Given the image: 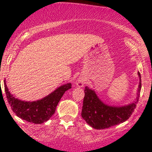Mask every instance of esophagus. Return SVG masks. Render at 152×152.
<instances>
[{"label": "esophagus", "mask_w": 152, "mask_h": 152, "mask_svg": "<svg viewBox=\"0 0 152 152\" xmlns=\"http://www.w3.org/2000/svg\"><path fill=\"white\" fill-rule=\"evenodd\" d=\"M84 80H84V79L83 78H79L78 80H77V81L76 83H77V85L78 86V87H83V86H84Z\"/></svg>", "instance_id": "1"}]
</instances>
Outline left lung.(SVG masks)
Here are the masks:
<instances>
[{
	"instance_id": "left-lung-1",
	"label": "left lung",
	"mask_w": 152,
	"mask_h": 152,
	"mask_svg": "<svg viewBox=\"0 0 152 152\" xmlns=\"http://www.w3.org/2000/svg\"><path fill=\"white\" fill-rule=\"evenodd\" d=\"M138 75L140 82L136 100L133 103L123 107L107 105L99 99L94 91L86 87L81 116L87 123L96 129H104L126 121L134 112L139 101L142 83L140 73L138 72Z\"/></svg>"
}]
</instances>
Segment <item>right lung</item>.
Wrapping results in <instances>:
<instances>
[{
    "mask_svg": "<svg viewBox=\"0 0 152 152\" xmlns=\"http://www.w3.org/2000/svg\"><path fill=\"white\" fill-rule=\"evenodd\" d=\"M4 84L7 99L13 113L23 120L35 124H41L49 120L56 112V107L64 92L72 88V84L68 83L57 88L41 100L26 102L13 96L8 91L5 80H4Z\"/></svg>",
    "mask_w": 152,
    "mask_h": 152,
    "instance_id": "right-lung-1",
    "label": "right lung"
}]
</instances>
